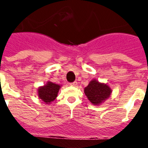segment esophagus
I'll list each match as a JSON object with an SVG mask.
<instances>
[{"label":"esophagus","instance_id":"obj_1","mask_svg":"<svg viewBox=\"0 0 148 148\" xmlns=\"http://www.w3.org/2000/svg\"><path fill=\"white\" fill-rule=\"evenodd\" d=\"M70 85L72 86V87H76V86L78 85V83H77L76 82H73V83H70Z\"/></svg>","mask_w":148,"mask_h":148}]
</instances>
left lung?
<instances>
[{"label": "left lung", "instance_id": "left-lung-1", "mask_svg": "<svg viewBox=\"0 0 148 148\" xmlns=\"http://www.w3.org/2000/svg\"><path fill=\"white\" fill-rule=\"evenodd\" d=\"M84 94L93 105H100L110 97L112 90L107 84L92 79L84 89Z\"/></svg>", "mask_w": 148, "mask_h": 148}]
</instances>
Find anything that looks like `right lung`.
<instances>
[{
  "label": "right lung",
  "mask_w": 148,
  "mask_h": 148,
  "mask_svg": "<svg viewBox=\"0 0 148 148\" xmlns=\"http://www.w3.org/2000/svg\"><path fill=\"white\" fill-rule=\"evenodd\" d=\"M61 87V85L47 82L44 86H40L38 88V96L46 104H50L57 98Z\"/></svg>",
  "instance_id": "obj_1"
}]
</instances>
